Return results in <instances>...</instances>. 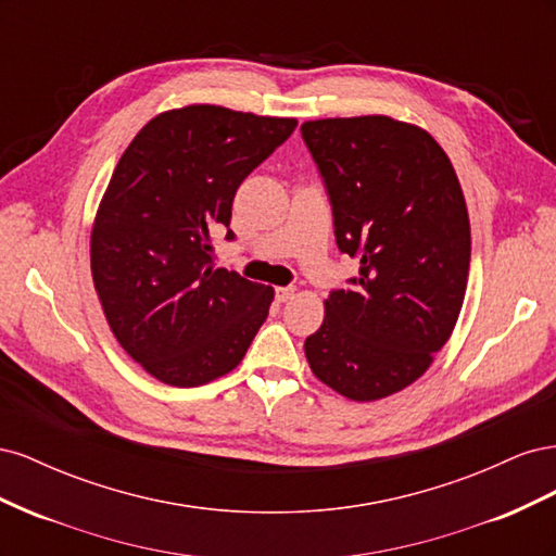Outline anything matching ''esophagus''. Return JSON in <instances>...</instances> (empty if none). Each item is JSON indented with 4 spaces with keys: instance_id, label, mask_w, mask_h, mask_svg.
Segmentation results:
<instances>
[{
    "instance_id": "obj_1",
    "label": "esophagus",
    "mask_w": 556,
    "mask_h": 556,
    "mask_svg": "<svg viewBox=\"0 0 556 556\" xmlns=\"http://www.w3.org/2000/svg\"><path fill=\"white\" fill-rule=\"evenodd\" d=\"M294 288H276V301L278 304H285V301H290L294 296Z\"/></svg>"
}]
</instances>
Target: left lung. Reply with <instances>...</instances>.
I'll list each match as a JSON object with an SVG mask.
<instances>
[{"instance_id": "1", "label": "left lung", "mask_w": 556, "mask_h": 556, "mask_svg": "<svg viewBox=\"0 0 556 556\" xmlns=\"http://www.w3.org/2000/svg\"><path fill=\"white\" fill-rule=\"evenodd\" d=\"M331 201L336 245L359 260L306 339L311 371L352 401L422 376L457 325L470 225L457 174L429 131L387 115L301 125Z\"/></svg>"}]
</instances>
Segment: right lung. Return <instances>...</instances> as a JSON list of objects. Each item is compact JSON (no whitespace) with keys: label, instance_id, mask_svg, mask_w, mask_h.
<instances>
[{"label":"right lung","instance_id":"obj_1","mask_svg":"<svg viewBox=\"0 0 556 556\" xmlns=\"http://www.w3.org/2000/svg\"><path fill=\"white\" fill-rule=\"evenodd\" d=\"M294 127V117L192 104L155 115L117 162L92 225V280L117 343L164 384L229 374L264 325L274 288L215 268L213 233Z\"/></svg>","mask_w":556,"mask_h":556}]
</instances>
